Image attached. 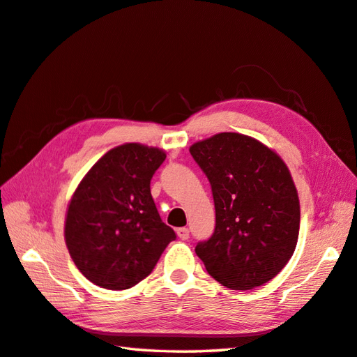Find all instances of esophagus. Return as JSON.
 <instances>
[{"label":"esophagus","instance_id":"1","mask_svg":"<svg viewBox=\"0 0 357 357\" xmlns=\"http://www.w3.org/2000/svg\"><path fill=\"white\" fill-rule=\"evenodd\" d=\"M177 236L181 240H188L189 238V229L188 228H178L177 229Z\"/></svg>","mask_w":357,"mask_h":357}]
</instances>
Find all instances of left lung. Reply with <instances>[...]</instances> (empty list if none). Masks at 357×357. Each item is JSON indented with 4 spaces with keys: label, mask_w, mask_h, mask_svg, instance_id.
Segmentation results:
<instances>
[{
    "label": "left lung",
    "mask_w": 357,
    "mask_h": 357,
    "mask_svg": "<svg viewBox=\"0 0 357 357\" xmlns=\"http://www.w3.org/2000/svg\"><path fill=\"white\" fill-rule=\"evenodd\" d=\"M189 152L206 174L215 206V229L195 254L223 287L264 285L288 264L299 237L301 205L287 165L237 132L215 134Z\"/></svg>",
    "instance_id": "obj_1"
}]
</instances>
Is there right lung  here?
I'll use <instances>...</instances> for the list:
<instances>
[{
  "mask_svg": "<svg viewBox=\"0 0 357 357\" xmlns=\"http://www.w3.org/2000/svg\"><path fill=\"white\" fill-rule=\"evenodd\" d=\"M165 158L162 149L126 143L107 151L79 181L64 238L87 280L106 289L134 287L176 240L151 195V178Z\"/></svg>",
  "mask_w": 357,
  "mask_h": 357,
  "instance_id": "right-lung-1",
  "label": "right lung"
}]
</instances>
